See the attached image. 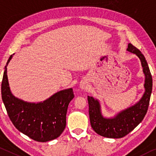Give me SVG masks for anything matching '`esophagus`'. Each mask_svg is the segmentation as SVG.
Wrapping results in <instances>:
<instances>
[{"mask_svg":"<svg viewBox=\"0 0 156 156\" xmlns=\"http://www.w3.org/2000/svg\"><path fill=\"white\" fill-rule=\"evenodd\" d=\"M86 83H87V82H86V81L83 80L80 83V88H81L82 90H84L85 88L86 87Z\"/></svg>","mask_w":156,"mask_h":156,"instance_id":"1","label":"esophagus"}]
</instances>
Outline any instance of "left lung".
<instances>
[{
	"instance_id": "1",
	"label": "left lung",
	"mask_w": 156,
	"mask_h": 156,
	"mask_svg": "<svg viewBox=\"0 0 156 156\" xmlns=\"http://www.w3.org/2000/svg\"><path fill=\"white\" fill-rule=\"evenodd\" d=\"M127 51L135 54L140 60L145 76L144 84L145 91L142 98L135 105L122 110L114 117L110 118L102 115L99 100L88 96L90 125L95 133L105 137L119 139L130 133L142 122L149 105L153 81L147 62L142 52L130 43L128 45Z\"/></svg>"
}]
</instances>
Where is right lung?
<instances>
[{"instance_id": "right-lung-1", "label": "right lung", "mask_w": 156, "mask_h": 156, "mask_svg": "<svg viewBox=\"0 0 156 156\" xmlns=\"http://www.w3.org/2000/svg\"><path fill=\"white\" fill-rule=\"evenodd\" d=\"M1 84L2 100L13 125L19 131L40 142L53 140L66 128L68 105L74 98L73 88L60 90L43 102H28L13 95L9 86L7 66Z\"/></svg>"}]
</instances>
